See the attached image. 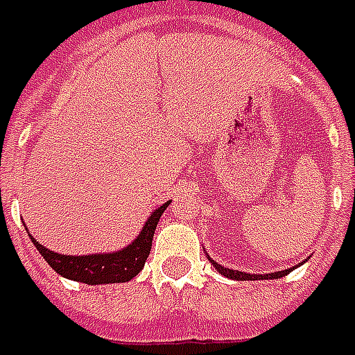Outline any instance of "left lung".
<instances>
[{
	"mask_svg": "<svg viewBox=\"0 0 355 355\" xmlns=\"http://www.w3.org/2000/svg\"><path fill=\"white\" fill-rule=\"evenodd\" d=\"M206 256H208V254H206ZM208 260H210V263H212L214 268H216V271H220L222 275L233 279V281H258V279H281V277H283V275H286L288 271H293V270H296V268H298V266H293V268H288V270L275 271V273H262V275H260V273H245V271L230 270V268H223V266H220V263H218V262H214L210 256H208Z\"/></svg>",
	"mask_w": 355,
	"mask_h": 355,
	"instance_id": "left-lung-1",
	"label": "left lung"
}]
</instances>
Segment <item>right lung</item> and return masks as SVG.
<instances>
[{"mask_svg": "<svg viewBox=\"0 0 355 355\" xmlns=\"http://www.w3.org/2000/svg\"><path fill=\"white\" fill-rule=\"evenodd\" d=\"M172 200H168L157 210H153L147 222L141 227V233L133 239L132 243L114 252H97L84 254V256H70V254H59L55 250L40 245L36 239L32 243L37 248V252L44 256V260L59 275L85 285H109V283H128L133 279L145 266V260L149 258L150 246H153V235L157 230V223L166 208Z\"/></svg>", "mask_w": 355, "mask_h": 355, "instance_id": "1", "label": "right lung"}]
</instances>
